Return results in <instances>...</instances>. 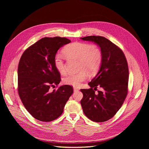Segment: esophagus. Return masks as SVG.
<instances>
[{"label":"esophagus","instance_id":"1","mask_svg":"<svg viewBox=\"0 0 149 149\" xmlns=\"http://www.w3.org/2000/svg\"><path fill=\"white\" fill-rule=\"evenodd\" d=\"M79 90H78V88H77V87H74V92H77V91H78Z\"/></svg>","mask_w":149,"mask_h":149}]
</instances>
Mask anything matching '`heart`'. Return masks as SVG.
I'll return each instance as SVG.
<instances>
[{"label": "heart", "instance_id": "b5f03b06", "mask_svg": "<svg viewBox=\"0 0 149 149\" xmlns=\"http://www.w3.org/2000/svg\"><path fill=\"white\" fill-rule=\"evenodd\" d=\"M63 54L67 58L79 60L78 70L75 74H70L63 77V84L78 87L86 79L88 73L95 74L99 70L102 62V52L96 45H89L81 42H75L68 45L63 49ZM54 65L60 74L65 72V56L57 53L54 58Z\"/></svg>", "mask_w": 149, "mask_h": 149}]
</instances>
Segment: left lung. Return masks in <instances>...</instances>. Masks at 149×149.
<instances>
[{
    "mask_svg": "<svg viewBox=\"0 0 149 149\" xmlns=\"http://www.w3.org/2000/svg\"><path fill=\"white\" fill-rule=\"evenodd\" d=\"M98 45L102 52L100 68L88 83L89 89H81V104L84 113L91 120L100 123L114 116L122 106L128 92L129 68L122 50L110 40L100 36L81 38ZM97 87L101 91L95 93Z\"/></svg>",
    "mask_w": 149,
    "mask_h": 149,
    "instance_id": "obj_1",
    "label": "left lung"
}]
</instances>
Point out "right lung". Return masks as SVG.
Instances as JSON below:
<instances>
[{
    "label": "right lung",
    "mask_w": 149,
    "mask_h": 149,
    "mask_svg": "<svg viewBox=\"0 0 149 149\" xmlns=\"http://www.w3.org/2000/svg\"><path fill=\"white\" fill-rule=\"evenodd\" d=\"M66 38H43L27 48L18 65V93L27 111L43 122L52 121L63 113L73 93L69 85L51 90L61 81L54 58L58 50L70 43Z\"/></svg>",
    "instance_id": "right-lung-1"
}]
</instances>
